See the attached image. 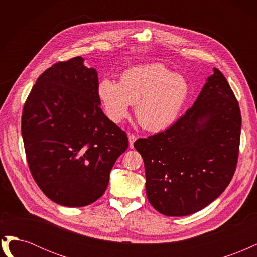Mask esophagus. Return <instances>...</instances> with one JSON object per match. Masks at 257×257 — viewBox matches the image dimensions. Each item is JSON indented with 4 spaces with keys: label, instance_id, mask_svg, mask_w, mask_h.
<instances>
[{
    "label": "esophagus",
    "instance_id": "esophagus-1",
    "mask_svg": "<svg viewBox=\"0 0 257 257\" xmlns=\"http://www.w3.org/2000/svg\"><path fill=\"white\" fill-rule=\"evenodd\" d=\"M137 136L134 134H128V143H130V148L134 147V143L136 142Z\"/></svg>",
    "mask_w": 257,
    "mask_h": 257
}]
</instances>
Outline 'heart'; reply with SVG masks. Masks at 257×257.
<instances>
[{"mask_svg":"<svg viewBox=\"0 0 257 257\" xmlns=\"http://www.w3.org/2000/svg\"><path fill=\"white\" fill-rule=\"evenodd\" d=\"M191 94L189 82L162 64L139 65L126 69L120 83L105 78L97 85V97L107 118L120 123L131 105L136 118L149 131L164 130L176 121Z\"/></svg>","mask_w":257,"mask_h":257,"instance_id":"1","label":"heart"}]
</instances>
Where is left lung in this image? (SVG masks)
Returning a JSON list of instances; mask_svg holds the SVG:
<instances>
[{
    "label": "left lung",
    "mask_w": 257,
    "mask_h": 257,
    "mask_svg": "<svg viewBox=\"0 0 257 257\" xmlns=\"http://www.w3.org/2000/svg\"><path fill=\"white\" fill-rule=\"evenodd\" d=\"M241 113L217 68L196 102L172 126L134 143L142 154L147 197L168 216L204 209L231 181L238 162Z\"/></svg>",
    "instance_id": "1"
}]
</instances>
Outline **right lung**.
Here are the masks:
<instances>
[{
	"instance_id": "right-lung-1",
	"label": "right lung",
	"mask_w": 257,
	"mask_h": 257,
	"mask_svg": "<svg viewBox=\"0 0 257 257\" xmlns=\"http://www.w3.org/2000/svg\"><path fill=\"white\" fill-rule=\"evenodd\" d=\"M82 62L75 57L46 69L21 118L31 175L46 196L67 207L102 196L116 159L128 147L125 132L100 109L97 72Z\"/></svg>"
}]
</instances>
